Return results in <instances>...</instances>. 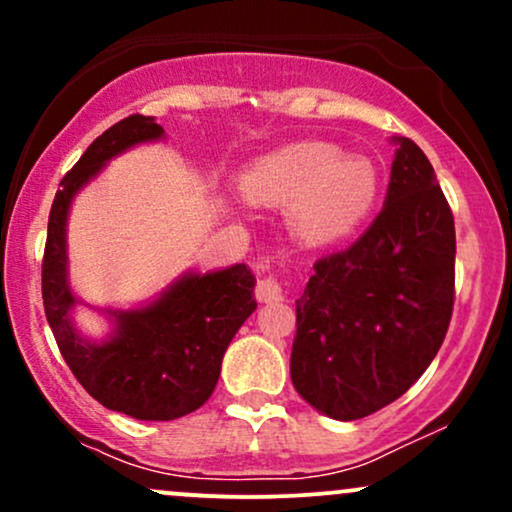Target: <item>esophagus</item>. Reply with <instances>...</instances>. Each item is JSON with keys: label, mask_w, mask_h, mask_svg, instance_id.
Masks as SVG:
<instances>
[{"label": "esophagus", "mask_w": 512, "mask_h": 512, "mask_svg": "<svg viewBox=\"0 0 512 512\" xmlns=\"http://www.w3.org/2000/svg\"><path fill=\"white\" fill-rule=\"evenodd\" d=\"M284 284H281L279 279H274V276H264V279L257 281V289H255V296L260 303H276V301H284Z\"/></svg>", "instance_id": "34e87169"}]
</instances>
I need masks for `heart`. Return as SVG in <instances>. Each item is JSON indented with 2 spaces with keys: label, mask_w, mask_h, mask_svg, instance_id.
<instances>
[{
  "label": "heart",
  "mask_w": 512,
  "mask_h": 512,
  "mask_svg": "<svg viewBox=\"0 0 512 512\" xmlns=\"http://www.w3.org/2000/svg\"><path fill=\"white\" fill-rule=\"evenodd\" d=\"M238 185L255 204H289L296 238L325 248L349 238L368 219L380 195V170L373 158L305 139L257 158Z\"/></svg>",
  "instance_id": "obj_1"
}]
</instances>
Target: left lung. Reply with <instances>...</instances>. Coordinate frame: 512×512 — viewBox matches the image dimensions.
Wrapping results in <instances>:
<instances>
[{
  "label": "left lung",
  "instance_id": "obj_1",
  "mask_svg": "<svg viewBox=\"0 0 512 512\" xmlns=\"http://www.w3.org/2000/svg\"><path fill=\"white\" fill-rule=\"evenodd\" d=\"M397 144L383 211L351 248L315 262L296 301L291 380L310 407L354 421L424 375L455 301V221L424 151Z\"/></svg>",
  "mask_w": 512,
  "mask_h": 512
}]
</instances>
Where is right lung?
Masks as SVG:
<instances>
[{
	"instance_id": "add662e5",
	"label": "right lung",
	"mask_w": 512,
	"mask_h": 512,
	"mask_svg": "<svg viewBox=\"0 0 512 512\" xmlns=\"http://www.w3.org/2000/svg\"><path fill=\"white\" fill-rule=\"evenodd\" d=\"M166 137L154 117L129 115L105 129L64 175L50 209L43 260V305L64 361L103 407L139 421H173L202 407L221 375L228 344L255 313V274L245 264L185 272L139 308H105V339L76 330L81 301L69 284L67 219L74 197L115 156Z\"/></svg>"
}]
</instances>
